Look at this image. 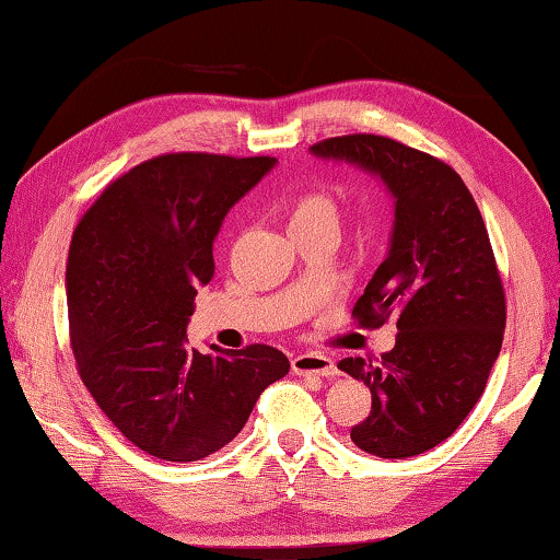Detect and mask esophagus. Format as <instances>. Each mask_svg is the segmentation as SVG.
Instances as JSON below:
<instances>
[{
	"label": "esophagus",
	"instance_id": "esophagus-1",
	"mask_svg": "<svg viewBox=\"0 0 560 560\" xmlns=\"http://www.w3.org/2000/svg\"><path fill=\"white\" fill-rule=\"evenodd\" d=\"M291 371L296 375H318V377H334L338 375V368L334 360L320 353H301L291 360Z\"/></svg>",
	"mask_w": 560,
	"mask_h": 560
}]
</instances>
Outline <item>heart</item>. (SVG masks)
Masks as SVG:
<instances>
[{"mask_svg":"<svg viewBox=\"0 0 560 560\" xmlns=\"http://www.w3.org/2000/svg\"><path fill=\"white\" fill-rule=\"evenodd\" d=\"M336 205L324 192H303L289 207V226L296 224H336Z\"/></svg>","mask_w":560,"mask_h":560,"instance_id":"obj_1","label":"heart"}]
</instances>
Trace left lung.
<instances>
[{
	"instance_id": "8db88e82",
	"label": "left lung",
	"mask_w": 560,
	"mask_h": 560,
	"mask_svg": "<svg viewBox=\"0 0 560 560\" xmlns=\"http://www.w3.org/2000/svg\"><path fill=\"white\" fill-rule=\"evenodd\" d=\"M308 150L377 177L393 197L390 244L353 316L360 326L395 318V348L381 363L343 358L338 368L373 395L350 440L383 459L415 457L471 412L504 340V289L485 220L450 165L397 140L358 132Z\"/></svg>"
}]
</instances>
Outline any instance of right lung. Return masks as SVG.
I'll list each match as a JSON object with an SVG mask.
<instances>
[{
	"mask_svg": "<svg viewBox=\"0 0 560 560\" xmlns=\"http://www.w3.org/2000/svg\"><path fill=\"white\" fill-rule=\"evenodd\" d=\"M273 165L160 155L108 185L73 232L66 301L81 381L122 438L158 459L222 450L291 368L271 346L200 353L185 336L226 212Z\"/></svg>",
	"mask_w": 560,
	"mask_h": 560,
	"instance_id": "obj_1",
	"label": "right lung"
}]
</instances>
